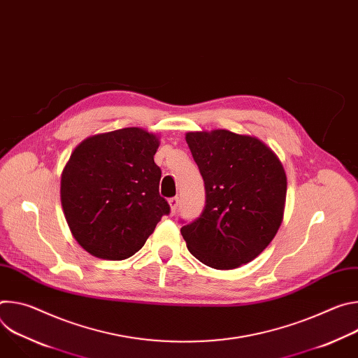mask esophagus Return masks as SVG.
Returning <instances> with one entry per match:
<instances>
[{
	"instance_id": "34e87169",
	"label": "esophagus",
	"mask_w": 358,
	"mask_h": 358,
	"mask_svg": "<svg viewBox=\"0 0 358 358\" xmlns=\"http://www.w3.org/2000/svg\"><path fill=\"white\" fill-rule=\"evenodd\" d=\"M169 203H170V208H171V214L174 215L177 208H178V196H173L169 199Z\"/></svg>"
}]
</instances>
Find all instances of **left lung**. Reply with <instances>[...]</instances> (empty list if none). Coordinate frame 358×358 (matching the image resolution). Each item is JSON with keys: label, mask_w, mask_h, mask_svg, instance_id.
Returning <instances> with one entry per match:
<instances>
[{"label": "left lung", "mask_w": 358, "mask_h": 358, "mask_svg": "<svg viewBox=\"0 0 358 358\" xmlns=\"http://www.w3.org/2000/svg\"><path fill=\"white\" fill-rule=\"evenodd\" d=\"M185 140L206 184V207L181 235L203 265L239 268L264 252L282 224L285 169L257 137L218 129L189 131Z\"/></svg>", "instance_id": "left-lung-1"}]
</instances>
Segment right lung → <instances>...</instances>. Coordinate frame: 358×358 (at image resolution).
Listing matches in <instances>:
<instances>
[{"instance_id":"1","label":"right lung","mask_w":358,"mask_h":358,"mask_svg":"<svg viewBox=\"0 0 358 358\" xmlns=\"http://www.w3.org/2000/svg\"><path fill=\"white\" fill-rule=\"evenodd\" d=\"M159 137L126 127L83 140L61 177V202L76 242L100 259L123 261L143 248L169 202L155 163Z\"/></svg>"}]
</instances>
